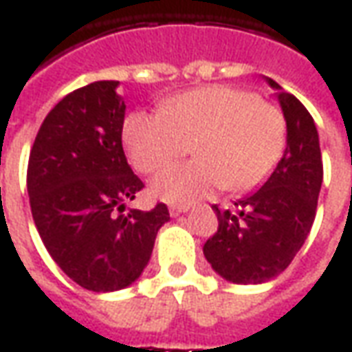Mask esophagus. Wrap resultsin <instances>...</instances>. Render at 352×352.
<instances>
[{"label":"esophagus","mask_w":352,"mask_h":352,"mask_svg":"<svg viewBox=\"0 0 352 352\" xmlns=\"http://www.w3.org/2000/svg\"><path fill=\"white\" fill-rule=\"evenodd\" d=\"M184 211H188V206H171V208H169L171 217H177V215H181Z\"/></svg>","instance_id":"1"}]
</instances>
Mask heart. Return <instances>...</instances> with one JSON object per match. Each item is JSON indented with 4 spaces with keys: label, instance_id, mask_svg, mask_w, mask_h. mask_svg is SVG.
I'll return each mask as SVG.
<instances>
[{
    "label": "heart",
    "instance_id": "b5f03b06",
    "mask_svg": "<svg viewBox=\"0 0 352 352\" xmlns=\"http://www.w3.org/2000/svg\"><path fill=\"white\" fill-rule=\"evenodd\" d=\"M192 141L198 158L154 181L162 200L188 204L219 186L228 192L257 188L284 152L286 120L253 91L208 85L169 99L164 110L133 112L124 124L129 160L146 175L184 156Z\"/></svg>",
    "mask_w": 352,
    "mask_h": 352
}]
</instances>
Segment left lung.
Returning a JSON list of instances; mask_svg holds the SVG:
<instances>
[{
    "mask_svg": "<svg viewBox=\"0 0 352 352\" xmlns=\"http://www.w3.org/2000/svg\"><path fill=\"white\" fill-rule=\"evenodd\" d=\"M278 100L287 125L284 156L257 192L236 201L232 210L213 206L219 227L204 244L215 272L234 284H261L284 272L316 215L324 175L318 131L294 95L278 93Z\"/></svg>",
    "mask_w": 352,
    "mask_h": 352,
    "instance_id": "1",
    "label": "left lung"
}]
</instances>
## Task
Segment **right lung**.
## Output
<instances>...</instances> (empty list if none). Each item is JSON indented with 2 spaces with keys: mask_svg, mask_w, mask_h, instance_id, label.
Instances as JSON below:
<instances>
[{
  "mask_svg": "<svg viewBox=\"0 0 352 352\" xmlns=\"http://www.w3.org/2000/svg\"><path fill=\"white\" fill-rule=\"evenodd\" d=\"M118 82L68 93L49 112L30 151L26 184L41 242L68 278L89 292H114L141 276L166 204L127 210L144 188L122 146L125 104Z\"/></svg>",
  "mask_w": 352,
  "mask_h": 352,
  "instance_id": "add662e5",
  "label": "right lung"
}]
</instances>
